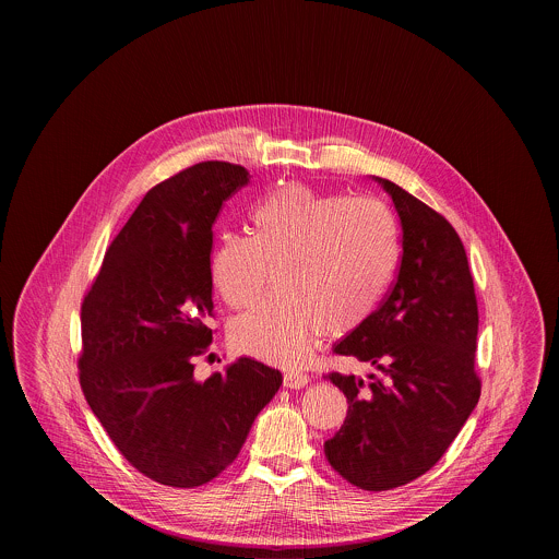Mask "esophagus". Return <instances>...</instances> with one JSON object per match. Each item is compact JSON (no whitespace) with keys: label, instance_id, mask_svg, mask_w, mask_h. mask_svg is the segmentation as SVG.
I'll list each match as a JSON object with an SVG mask.
<instances>
[{"label":"esophagus","instance_id":"1","mask_svg":"<svg viewBox=\"0 0 559 559\" xmlns=\"http://www.w3.org/2000/svg\"><path fill=\"white\" fill-rule=\"evenodd\" d=\"M308 381H310V377L304 374V372L289 371L285 372V377H283V385H285V388H292V390L304 388Z\"/></svg>","mask_w":559,"mask_h":559}]
</instances>
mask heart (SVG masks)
Here are the masks:
<instances>
[{
  "label": "heart",
  "instance_id": "1",
  "mask_svg": "<svg viewBox=\"0 0 559 559\" xmlns=\"http://www.w3.org/2000/svg\"><path fill=\"white\" fill-rule=\"evenodd\" d=\"M251 222L253 235H219L212 283L240 310L262 295L274 270L278 289L230 326L235 347L266 362L299 365L322 331L360 326L399 266V222L377 199L292 182L260 199Z\"/></svg>",
  "mask_w": 559,
  "mask_h": 559
}]
</instances>
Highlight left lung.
<instances>
[{
    "mask_svg": "<svg viewBox=\"0 0 559 559\" xmlns=\"http://www.w3.org/2000/svg\"><path fill=\"white\" fill-rule=\"evenodd\" d=\"M374 182L399 212L402 262L383 304L333 346L377 374H326L346 394L347 417L324 454L342 478L377 492L440 461L478 404L479 379L478 304L463 242L404 188Z\"/></svg>",
    "mask_w": 559,
    "mask_h": 559,
    "instance_id": "left-lung-1",
    "label": "left lung"
}]
</instances>
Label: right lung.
Returning a JSON list of instances; mask_svg holds the SVG:
<instances>
[{
    "mask_svg": "<svg viewBox=\"0 0 559 559\" xmlns=\"http://www.w3.org/2000/svg\"><path fill=\"white\" fill-rule=\"evenodd\" d=\"M249 178L207 160L151 188L81 304L85 400L119 452L165 486L219 476L283 383L251 358L194 377L192 358L212 344L213 222Z\"/></svg>",
    "mask_w": 559,
    "mask_h": 559,
    "instance_id": "add662e5",
    "label": "right lung"
}]
</instances>
